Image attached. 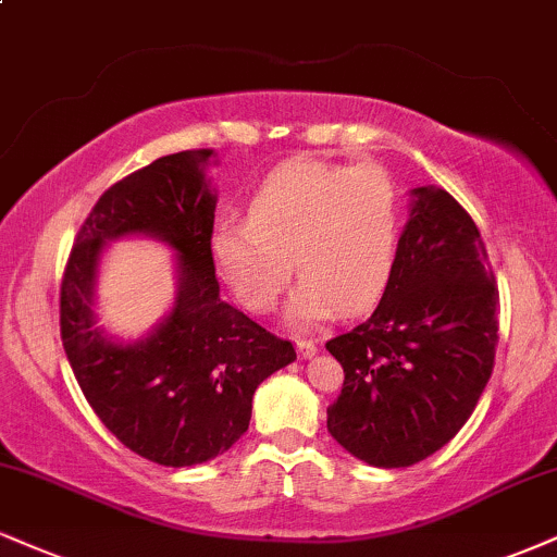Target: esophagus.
Masks as SVG:
<instances>
[{
	"instance_id": "34e87169",
	"label": "esophagus",
	"mask_w": 557,
	"mask_h": 557,
	"mask_svg": "<svg viewBox=\"0 0 557 557\" xmlns=\"http://www.w3.org/2000/svg\"><path fill=\"white\" fill-rule=\"evenodd\" d=\"M296 347H298V355L304 360H308V358H313V355H317V343H313V339H308V337H298L296 339Z\"/></svg>"
}]
</instances>
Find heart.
<instances>
[{
  "instance_id": "obj_1",
  "label": "heart",
  "mask_w": 557,
  "mask_h": 557,
  "mask_svg": "<svg viewBox=\"0 0 557 557\" xmlns=\"http://www.w3.org/2000/svg\"><path fill=\"white\" fill-rule=\"evenodd\" d=\"M399 223L397 181L381 165L290 160L261 181L246 223L214 227L212 257L225 285L253 313L277 306L296 261L304 277L287 317L311 326L337 308L363 311L384 293Z\"/></svg>"
}]
</instances>
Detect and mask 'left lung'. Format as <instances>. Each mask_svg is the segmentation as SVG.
I'll list each match as a JSON object with an SVG mask.
<instances>
[{"mask_svg": "<svg viewBox=\"0 0 557 557\" xmlns=\"http://www.w3.org/2000/svg\"><path fill=\"white\" fill-rule=\"evenodd\" d=\"M412 197L376 311L326 343L345 371L326 428L384 470L423 461L459 433L498 345V285L478 225L444 189Z\"/></svg>", "mask_w": 557, "mask_h": 557, "instance_id": "left-lung-1", "label": "left lung"}]
</instances>
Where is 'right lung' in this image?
Returning <instances> with one entry per match:
<instances>
[{"label":"right lung","instance_id":"right-lung-1","mask_svg":"<svg viewBox=\"0 0 557 557\" xmlns=\"http://www.w3.org/2000/svg\"><path fill=\"white\" fill-rule=\"evenodd\" d=\"M212 150L152 160L100 194L66 259L59 326L87 405L126 448L163 467L210 461L249 431L257 386L296 360L290 339L220 298L212 259ZM145 232L180 253V296L150 338L111 344L91 317L106 239Z\"/></svg>","mask_w":557,"mask_h":557}]
</instances>
